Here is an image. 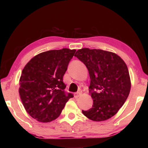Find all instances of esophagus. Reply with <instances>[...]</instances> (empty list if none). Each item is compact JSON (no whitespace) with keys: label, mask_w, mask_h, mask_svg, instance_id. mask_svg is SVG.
Listing matches in <instances>:
<instances>
[{"label":"esophagus","mask_w":148,"mask_h":148,"mask_svg":"<svg viewBox=\"0 0 148 148\" xmlns=\"http://www.w3.org/2000/svg\"><path fill=\"white\" fill-rule=\"evenodd\" d=\"M81 95H82V92H75V94H74V97L75 98H78V97L81 96Z\"/></svg>","instance_id":"esophagus-1"}]
</instances>
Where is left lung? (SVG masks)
<instances>
[{
    "label": "left lung",
    "instance_id": "left-lung-1",
    "mask_svg": "<svg viewBox=\"0 0 148 148\" xmlns=\"http://www.w3.org/2000/svg\"><path fill=\"white\" fill-rule=\"evenodd\" d=\"M74 56L86 65L91 79L89 92L93 104L82 113L95 121L110 119L124 104L131 90L126 64L116 53L102 49L83 48Z\"/></svg>",
    "mask_w": 148,
    "mask_h": 148
}]
</instances>
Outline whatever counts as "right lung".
I'll return each mask as SVG.
<instances>
[{
	"label": "right lung",
	"instance_id": "1",
	"mask_svg": "<svg viewBox=\"0 0 148 148\" xmlns=\"http://www.w3.org/2000/svg\"><path fill=\"white\" fill-rule=\"evenodd\" d=\"M76 52L62 48L49 50L30 60L22 71L19 92L30 116L40 122H49L61 114L69 99L62 77Z\"/></svg>",
	"mask_w": 148,
	"mask_h": 148
}]
</instances>
